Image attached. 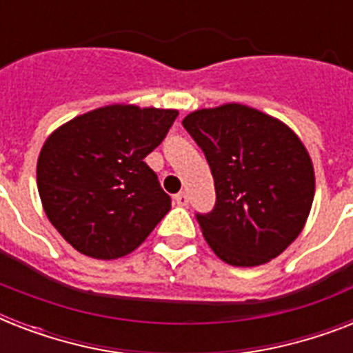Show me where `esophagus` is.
<instances>
[{"mask_svg":"<svg viewBox=\"0 0 353 353\" xmlns=\"http://www.w3.org/2000/svg\"><path fill=\"white\" fill-rule=\"evenodd\" d=\"M174 201H176V203L179 205V207H185V205H188V196H187V192L176 194V196H174Z\"/></svg>","mask_w":353,"mask_h":353,"instance_id":"esophagus-1","label":"esophagus"}]
</instances>
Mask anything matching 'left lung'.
I'll return each mask as SVG.
<instances>
[{
  "instance_id": "obj_1",
  "label": "left lung",
  "mask_w": 353,
  "mask_h": 353,
  "mask_svg": "<svg viewBox=\"0 0 353 353\" xmlns=\"http://www.w3.org/2000/svg\"><path fill=\"white\" fill-rule=\"evenodd\" d=\"M183 126L214 177V209L196 218L216 256L254 268L284 252L306 225L315 196L312 157L299 135L238 102L196 110Z\"/></svg>"
}]
</instances>
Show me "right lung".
<instances>
[{"instance_id": "right-lung-1", "label": "right lung", "mask_w": 353, "mask_h": 353, "mask_svg": "<svg viewBox=\"0 0 353 353\" xmlns=\"http://www.w3.org/2000/svg\"><path fill=\"white\" fill-rule=\"evenodd\" d=\"M177 110L112 104L71 119L47 137L36 183L47 218L63 240L97 260L126 256L170 210L144 157Z\"/></svg>"}]
</instances>
